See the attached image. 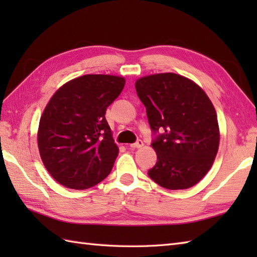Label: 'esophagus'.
<instances>
[{
    "mask_svg": "<svg viewBox=\"0 0 257 257\" xmlns=\"http://www.w3.org/2000/svg\"><path fill=\"white\" fill-rule=\"evenodd\" d=\"M144 146V143L141 140H138L137 143H135V144H132V145H128V148L129 149H139V148H141V147Z\"/></svg>",
    "mask_w": 257,
    "mask_h": 257,
    "instance_id": "34e87169",
    "label": "esophagus"
}]
</instances>
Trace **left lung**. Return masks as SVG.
Here are the masks:
<instances>
[{"label": "left lung", "instance_id": "1", "mask_svg": "<svg viewBox=\"0 0 257 257\" xmlns=\"http://www.w3.org/2000/svg\"><path fill=\"white\" fill-rule=\"evenodd\" d=\"M135 86L151 129L162 132L151 144L157 163L149 177L169 190L193 187L219 150V122L210 98L193 80L174 73L145 76Z\"/></svg>", "mask_w": 257, "mask_h": 257}]
</instances>
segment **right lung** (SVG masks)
Masks as SVG:
<instances>
[{"instance_id": "right-lung-1", "label": "right lung", "mask_w": 257, "mask_h": 257, "mask_svg": "<svg viewBox=\"0 0 257 257\" xmlns=\"http://www.w3.org/2000/svg\"><path fill=\"white\" fill-rule=\"evenodd\" d=\"M124 83L120 76L84 75L59 87L47 102L38 150L46 170L64 187L89 189L110 173L119 149L105 114Z\"/></svg>"}]
</instances>
